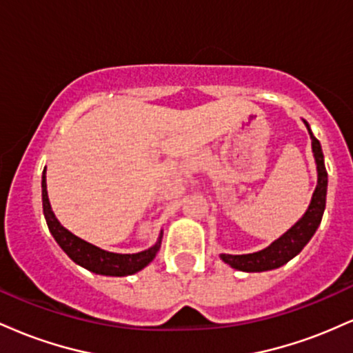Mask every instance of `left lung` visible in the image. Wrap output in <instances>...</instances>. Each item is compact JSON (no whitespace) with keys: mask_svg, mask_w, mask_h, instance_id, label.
I'll list each match as a JSON object with an SVG mask.
<instances>
[{"mask_svg":"<svg viewBox=\"0 0 353 353\" xmlns=\"http://www.w3.org/2000/svg\"><path fill=\"white\" fill-rule=\"evenodd\" d=\"M305 123V121H303ZM309 134L312 139V151H314L315 163H317V172L319 181L317 188H315L314 196H312V202L303 214V217L292 229L287 230L281 239L272 242L267 249L259 250L254 254H244V255H229L222 254L221 259L229 264L230 267L237 270H244V272H264V270L277 269L283 264L294 259L301 250L305 247L307 242L310 241L315 230L320 225L322 221L323 210H325V197H327V171L325 164H323V152L320 148L319 139L312 134L309 124L305 123Z\"/></svg>","mask_w":353,"mask_h":353,"instance_id":"left-lung-1","label":"left lung"}]
</instances>
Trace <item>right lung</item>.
Wrapping results in <instances>:
<instances>
[{"label":"right lung","instance_id":"add662e5","mask_svg":"<svg viewBox=\"0 0 353 353\" xmlns=\"http://www.w3.org/2000/svg\"><path fill=\"white\" fill-rule=\"evenodd\" d=\"M43 212L46 217L48 228H50L52 237L56 239L61 249L64 250L76 264H79L84 269L91 270L94 274L101 275H112V277H124V275H132L144 269L149 262L156 257L157 250L161 247V239L156 245L151 249L143 250L137 254H114L108 250L99 249V247L89 244L83 239L76 237L74 234L64 229L59 224L54 214L51 210L50 199H48L46 190V176H43Z\"/></svg>","mask_w":353,"mask_h":353}]
</instances>
